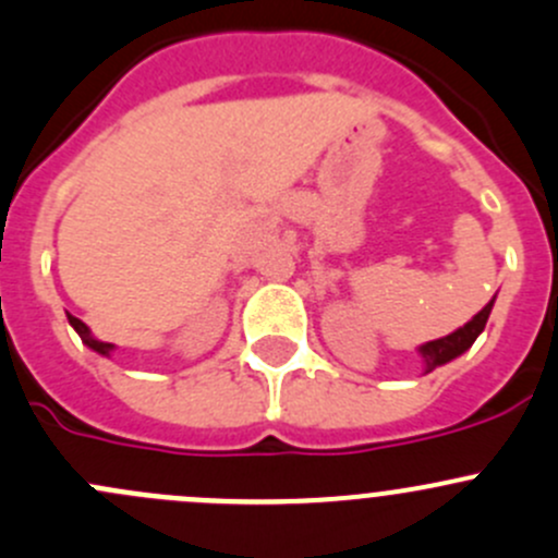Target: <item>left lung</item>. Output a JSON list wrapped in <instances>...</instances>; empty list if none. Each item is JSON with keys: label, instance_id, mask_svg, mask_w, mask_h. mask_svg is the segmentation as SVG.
<instances>
[{"label": "left lung", "instance_id": "8db88e82", "mask_svg": "<svg viewBox=\"0 0 558 558\" xmlns=\"http://www.w3.org/2000/svg\"><path fill=\"white\" fill-rule=\"evenodd\" d=\"M492 307H494V300L488 302L481 313L472 315V320H466L464 326H459V329L451 331L448 337H440V340H432L426 342V345H421L418 353L421 359H424V373H432V369L442 367V364H448L451 359L461 356L466 348H472V342L477 340V335L486 329V320L488 315H492Z\"/></svg>", "mask_w": 558, "mask_h": 558}]
</instances>
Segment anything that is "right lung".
Segmentation results:
<instances>
[{
  "label": "right lung",
  "mask_w": 558,
  "mask_h": 558,
  "mask_svg": "<svg viewBox=\"0 0 558 558\" xmlns=\"http://www.w3.org/2000/svg\"><path fill=\"white\" fill-rule=\"evenodd\" d=\"M66 318H70V324H72V329L77 331V335H81V340L86 342L88 348H92V351H97V353H102V356H110L112 353V342H102V340H97V337L92 335V329H88L86 324H83L81 318H75V315H66Z\"/></svg>",
  "instance_id": "add662e5"
}]
</instances>
